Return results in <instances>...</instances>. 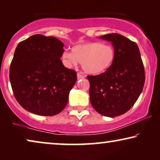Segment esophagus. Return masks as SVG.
I'll list each match as a JSON object with an SVG mask.
<instances>
[{
	"label": "esophagus",
	"instance_id": "1",
	"mask_svg": "<svg viewBox=\"0 0 160 160\" xmlns=\"http://www.w3.org/2000/svg\"><path fill=\"white\" fill-rule=\"evenodd\" d=\"M77 78H78V79H82V78H84V76H83V75H82V74H80V73H78L77 74Z\"/></svg>",
	"mask_w": 160,
	"mask_h": 160
}]
</instances>
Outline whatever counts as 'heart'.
Segmentation results:
<instances>
[{
    "label": "heart",
    "instance_id": "heart-1",
    "mask_svg": "<svg viewBox=\"0 0 160 160\" xmlns=\"http://www.w3.org/2000/svg\"><path fill=\"white\" fill-rule=\"evenodd\" d=\"M71 52H64L62 59L68 67L82 65L85 73L98 75L106 72L114 62L115 50L110 44L100 42H87L76 45Z\"/></svg>",
    "mask_w": 160,
    "mask_h": 160
}]
</instances>
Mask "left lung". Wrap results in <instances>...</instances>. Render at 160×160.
<instances>
[{"mask_svg":"<svg viewBox=\"0 0 160 160\" xmlns=\"http://www.w3.org/2000/svg\"><path fill=\"white\" fill-rule=\"evenodd\" d=\"M111 41L116 58L106 72L88 76L92 106L100 114L114 117L122 115L137 101L145 82V71L136 43L118 33L100 36Z\"/></svg>","mask_w":160,"mask_h":160,"instance_id":"obj_1","label":"left lung"}]
</instances>
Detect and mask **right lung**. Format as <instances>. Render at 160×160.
Wrapping results in <instances>:
<instances>
[{"mask_svg":"<svg viewBox=\"0 0 160 160\" xmlns=\"http://www.w3.org/2000/svg\"><path fill=\"white\" fill-rule=\"evenodd\" d=\"M64 44L52 36L33 35L18 43L9 70L14 95L25 110L40 116L60 113L77 80L60 58Z\"/></svg>","mask_w":160,"mask_h":160,"instance_id":"add662e5","label":"right lung"}]
</instances>
